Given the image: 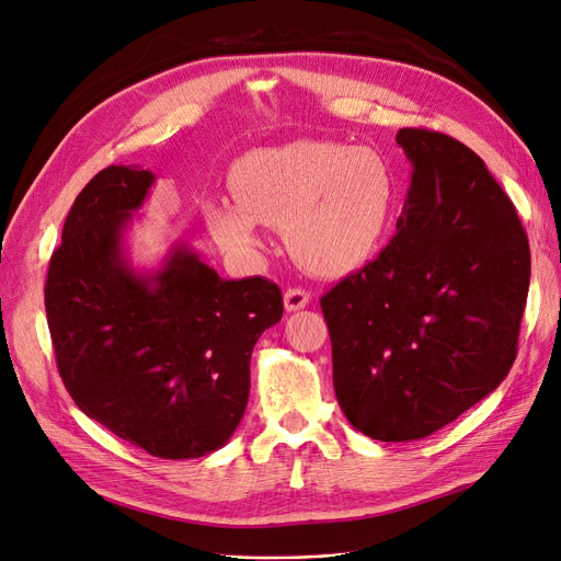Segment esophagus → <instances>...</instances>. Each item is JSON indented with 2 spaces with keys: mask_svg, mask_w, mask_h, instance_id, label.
Returning <instances> with one entry per match:
<instances>
[{
  "mask_svg": "<svg viewBox=\"0 0 561 561\" xmlns=\"http://www.w3.org/2000/svg\"><path fill=\"white\" fill-rule=\"evenodd\" d=\"M283 299H285V311L295 313V311H301L304 307H309L311 295L307 290H301V287H290Z\"/></svg>",
  "mask_w": 561,
  "mask_h": 561,
  "instance_id": "esophagus-1",
  "label": "esophagus"
}]
</instances>
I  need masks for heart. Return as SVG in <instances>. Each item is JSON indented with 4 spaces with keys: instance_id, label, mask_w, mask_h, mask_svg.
I'll use <instances>...</instances> for the list:
<instances>
[{
    "instance_id": "b5f03b06",
    "label": "heart",
    "mask_w": 561,
    "mask_h": 561,
    "mask_svg": "<svg viewBox=\"0 0 561 561\" xmlns=\"http://www.w3.org/2000/svg\"><path fill=\"white\" fill-rule=\"evenodd\" d=\"M231 194L203 201L217 243L250 254L262 227H285L295 257L316 274L339 276L365 264L396 210L393 168L369 147L297 140L252 149L236 161Z\"/></svg>"
}]
</instances>
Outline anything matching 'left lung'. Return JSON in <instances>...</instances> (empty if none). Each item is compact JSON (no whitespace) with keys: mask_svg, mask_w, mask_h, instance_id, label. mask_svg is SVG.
I'll list each match as a JSON object with an SVG mask.
<instances>
[{"mask_svg":"<svg viewBox=\"0 0 561 561\" xmlns=\"http://www.w3.org/2000/svg\"><path fill=\"white\" fill-rule=\"evenodd\" d=\"M396 142L412 163L398 233L320 299L336 402L381 443L426 437L499 388L531 278L517 210L484 161L426 128Z\"/></svg>","mask_w":561,"mask_h":561,"instance_id":"obj_1","label":"left lung"}]
</instances>
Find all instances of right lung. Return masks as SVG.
Here are the masks:
<instances>
[{
  "mask_svg": "<svg viewBox=\"0 0 561 561\" xmlns=\"http://www.w3.org/2000/svg\"><path fill=\"white\" fill-rule=\"evenodd\" d=\"M154 180L110 165L83 186L48 264L46 320L83 414L151 456L198 458L239 428L283 295L262 276L225 280L184 241L157 268L133 266L126 231Z\"/></svg>",
  "mask_w": 561,
  "mask_h": 561,
  "instance_id": "add662e5",
  "label": "right lung"
}]
</instances>
